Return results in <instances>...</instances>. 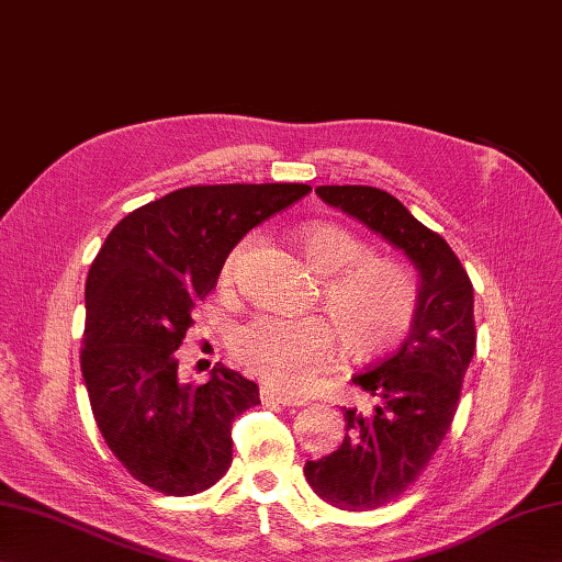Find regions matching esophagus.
<instances>
[{
	"mask_svg": "<svg viewBox=\"0 0 562 562\" xmlns=\"http://www.w3.org/2000/svg\"><path fill=\"white\" fill-rule=\"evenodd\" d=\"M261 398H263V404H278V406H304L306 404V398L276 390V386H261Z\"/></svg>",
	"mask_w": 562,
	"mask_h": 562,
	"instance_id": "esophagus-1",
	"label": "esophagus"
}]
</instances>
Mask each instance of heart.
I'll use <instances>...</instances> for the list:
<instances>
[{"label": "heart", "mask_w": 562, "mask_h": 562, "mask_svg": "<svg viewBox=\"0 0 562 562\" xmlns=\"http://www.w3.org/2000/svg\"><path fill=\"white\" fill-rule=\"evenodd\" d=\"M301 254L321 286L323 315L280 318L254 315L229 337L235 361L266 384L301 390L337 353V328L344 349L358 361L382 356L408 333L418 313V282L394 261L370 258L353 233L337 225H313L299 237ZM244 244L227 254L221 282L235 276Z\"/></svg>", "instance_id": "heart-1"}]
</instances>
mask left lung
<instances>
[{
	"label": "left lung",
	"mask_w": 562,
	"mask_h": 562,
	"mask_svg": "<svg viewBox=\"0 0 562 562\" xmlns=\"http://www.w3.org/2000/svg\"><path fill=\"white\" fill-rule=\"evenodd\" d=\"M315 192L404 249L420 270L411 335L351 378L375 398V411H344L347 437L339 449L304 468L329 506L378 510L418 482L453 423L477 347L472 282L446 239L390 192L368 184H323Z\"/></svg>",
	"instance_id": "left-lung-1"
}]
</instances>
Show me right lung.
I'll use <instances>...</instances> for the list:
<instances>
[{"mask_svg":"<svg viewBox=\"0 0 562 562\" xmlns=\"http://www.w3.org/2000/svg\"><path fill=\"white\" fill-rule=\"evenodd\" d=\"M308 184H192L111 229L85 282L80 368L94 423L121 465L164 496H194L233 463V423L258 384L215 363L180 384L178 349L235 244Z\"/></svg>","mask_w":562,"mask_h":562,"instance_id":"obj_1","label":"right lung"}]
</instances>
